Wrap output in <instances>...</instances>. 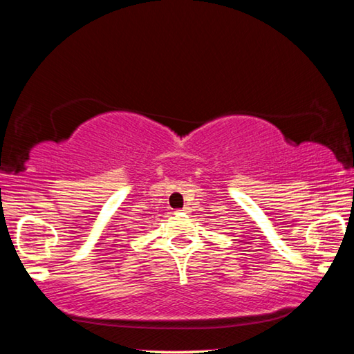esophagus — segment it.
<instances>
[{
  "label": "esophagus",
  "mask_w": 354,
  "mask_h": 354,
  "mask_svg": "<svg viewBox=\"0 0 354 354\" xmlns=\"http://www.w3.org/2000/svg\"><path fill=\"white\" fill-rule=\"evenodd\" d=\"M185 212H189V209H187V207H184V209H179V211H178V214H185Z\"/></svg>",
  "instance_id": "esophagus-1"
}]
</instances>
